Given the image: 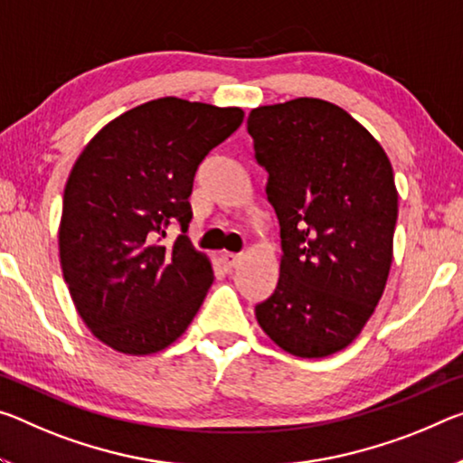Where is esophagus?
I'll use <instances>...</instances> for the list:
<instances>
[{
    "instance_id": "34e87169",
    "label": "esophagus",
    "mask_w": 463,
    "mask_h": 463,
    "mask_svg": "<svg viewBox=\"0 0 463 463\" xmlns=\"http://www.w3.org/2000/svg\"><path fill=\"white\" fill-rule=\"evenodd\" d=\"M220 261L224 263V268H237L241 263V255L239 253H231V251H224L220 253Z\"/></svg>"
}]
</instances>
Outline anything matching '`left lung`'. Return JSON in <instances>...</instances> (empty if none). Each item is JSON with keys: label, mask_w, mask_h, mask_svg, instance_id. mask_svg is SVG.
Segmentation results:
<instances>
[{"label": "left lung", "mask_w": 463, "mask_h": 463, "mask_svg": "<svg viewBox=\"0 0 463 463\" xmlns=\"http://www.w3.org/2000/svg\"><path fill=\"white\" fill-rule=\"evenodd\" d=\"M280 224V278L255 317L282 350L321 358L361 334L393 258L398 192L385 150L344 109L295 99L249 113Z\"/></svg>", "instance_id": "obj_1"}]
</instances>
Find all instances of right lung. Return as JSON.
<instances>
[{
    "instance_id": "add662e5",
    "label": "right lung",
    "mask_w": 463,
    "mask_h": 463,
    "mask_svg": "<svg viewBox=\"0 0 463 463\" xmlns=\"http://www.w3.org/2000/svg\"><path fill=\"white\" fill-rule=\"evenodd\" d=\"M245 113L166 97L94 136L63 192L60 258L88 329L123 354H152L185 332L214 282L185 232L197 166ZM182 234L165 246L168 223Z\"/></svg>"
}]
</instances>
